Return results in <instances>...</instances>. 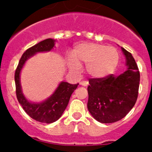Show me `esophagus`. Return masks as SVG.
<instances>
[{"instance_id": "obj_1", "label": "esophagus", "mask_w": 152, "mask_h": 152, "mask_svg": "<svg viewBox=\"0 0 152 152\" xmlns=\"http://www.w3.org/2000/svg\"><path fill=\"white\" fill-rule=\"evenodd\" d=\"M80 85L82 86H84V87H87L88 86V82L87 81H82V82H80Z\"/></svg>"}]
</instances>
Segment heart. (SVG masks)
I'll return each instance as SVG.
<instances>
[{"label":"heart","instance_id":"b5f03b06","mask_svg":"<svg viewBox=\"0 0 152 152\" xmlns=\"http://www.w3.org/2000/svg\"><path fill=\"white\" fill-rule=\"evenodd\" d=\"M73 57L67 58V64L73 70H79L85 64L87 74L95 79L107 77L114 72L118 64L119 53L114 47L94 42L78 45L73 50Z\"/></svg>","mask_w":152,"mask_h":152}]
</instances>
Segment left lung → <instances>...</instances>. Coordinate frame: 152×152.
Wrapping results in <instances>:
<instances>
[{"mask_svg":"<svg viewBox=\"0 0 152 152\" xmlns=\"http://www.w3.org/2000/svg\"><path fill=\"white\" fill-rule=\"evenodd\" d=\"M126 69L118 76L90 79L87 87V109L97 121L111 124L125 117L135 104L140 72L132 55L121 48Z\"/></svg>","mask_w":152,"mask_h":152,"instance_id":"8db88e82","label":"left lung"}]
</instances>
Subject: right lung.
<instances>
[{"mask_svg":"<svg viewBox=\"0 0 152 152\" xmlns=\"http://www.w3.org/2000/svg\"><path fill=\"white\" fill-rule=\"evenodd\" d=\"M55 42L56 39L49 38L41 41L26 50L20 59L15 75L17 99L19 103L31 118L45 124L53 123L62 116L68 104L71 94L79 84L70 85L68 82H61L51 96L45 100L40 102H32L23 93L20 73L28 59L37 53L50 51L54 47Z\"/></svg>","mask_w":152,"mask_h":152,"instance_id":"1","label":"right lung"}]
</instances>
